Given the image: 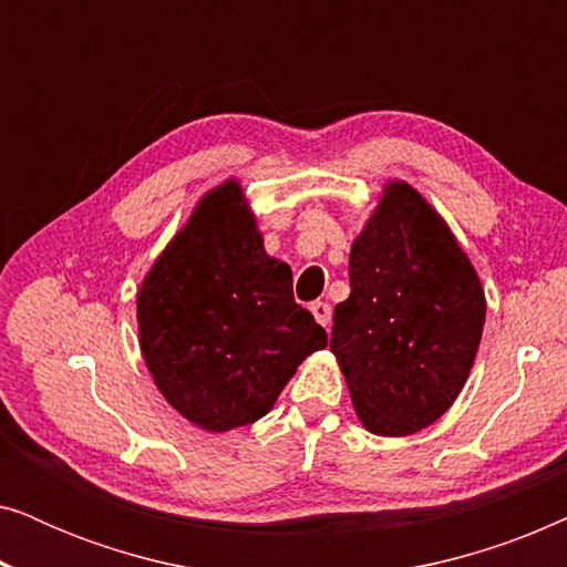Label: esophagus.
Instances as JSON below:
<instances>
[{"label": "esophagus", "instance_id": "34e87169", "mask_svg": "<svg viewBox=\"0 0 567 567\" xmlns=\"http://www.w3.org/2000/svg\"><path fill=\"white\" fill-rule=\"evenodd\" d=\"M309 309H312L315 320L320 322L322 328H330V317H332V312H330L328 301H312V305H309Z\"/></svg>", "mask_w": 567, "mask_h": 567}]
</instances>
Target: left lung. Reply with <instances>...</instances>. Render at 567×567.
<instances>
[{"label": "left lung", "mask_w": 567, "mask_h": 567, "mask_svg": "<svg viewBox=\"0 0 567 567\" xmlns=\"http://www.w3.org/2000/svg\"><path fill=\"white\" fill-rule=\"evenodd\" d=\"M351 293L330 351L355 415L377 436H410L452 408L475 363L485 293L446 221L408 183H386L351 247Z\"/></svg>", "instance_id": "8db88e82"}]
</instances>
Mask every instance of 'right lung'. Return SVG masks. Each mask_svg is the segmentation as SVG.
I'll return each instance as SVG.
<instances>
[{
    "label": "right lung",
    "mask_w": 567,
    "mask_h": 567,
    "mask_svg": "<svg viewBox=\"0 0 567 567\" xmlns=\"http://www.w3.org/2000/svg\"><path fill=\"white\" fill-rule=\"evenodd\" d=\"M138 346L165 400L198 429L255 423L328 332L293 301L237 181L208 190L136 297Z\"/></svg>",
    "instance_id": "1"
}]
</instances>
